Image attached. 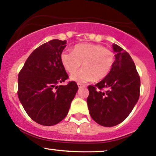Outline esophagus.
<instances>
[{"mask_svg":"<svg viewBox=\"0 0 156 156\" xmlns=\"http://www.w3.org/2000/svg\"><path fill=\"white\" fill-rule=\"evenodd\" d=\"M78 88H82V87H84V85L81 84V83H78Z\"/></svg>","mask_w":156,"mask_h":156,"instance_id":"1","label":"esophagus"}]
</instances>
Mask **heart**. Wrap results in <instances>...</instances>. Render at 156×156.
<instances>
[{"label":"heart","mask_w":156,"mask_h":156,"mask_svg":"<svg viewBox=\"0 0 156 156\" xmlns=\"http://www.w3.org/2000/svg\"><path fill=\"white\" fill-rule=\"evenodd\" d=\"M61 62L67 73L73 74L82 63L83 68L72 75L71 80L100 81L109 74L115 64V55L100 44H78L72 52L63 51Z\"/></svg>","instance_id":"obj_1"}]
</instances>
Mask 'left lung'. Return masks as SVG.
<instances>
[{"instance_id": "8db88e82", "label": "left lung", "mask_w": 156, "mask_h": 156, "mask_svg": "<svg viewBox=\"0 0 156 156\" xmlns=\"http://www.w3.org/2000/svg\"><path fill=\"white\" fill-rule=\"evenodd\" d=\"M115 64L109 74L95 86H89L87 105L92 119L100 125L114 126L124 121L140 95V77L129 53L117 44ZM104 88L106 91H102Z\"/></svg>"}]
</instances>
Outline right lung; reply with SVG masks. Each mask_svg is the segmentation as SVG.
Returning <instances> with one entry per match:
<instances>
[{
  "label": "right lung",
  "instance_id": "right-lung-1",
  "mask_svg": "<svg viewBox=\"0 0 156 156\" xmlns=\"http://www.w3.org/2000/svg\"><path fill=\"white\" fill-rule=\"evenodd\" d=\"M66 41H49L33 51L18 75V95L28 115L44 126H53L67 115L78 87L67 79L60 56Z\"/></svg>",
  "mask_w": 156,
  "mask_h": 156
}]
</instances>
